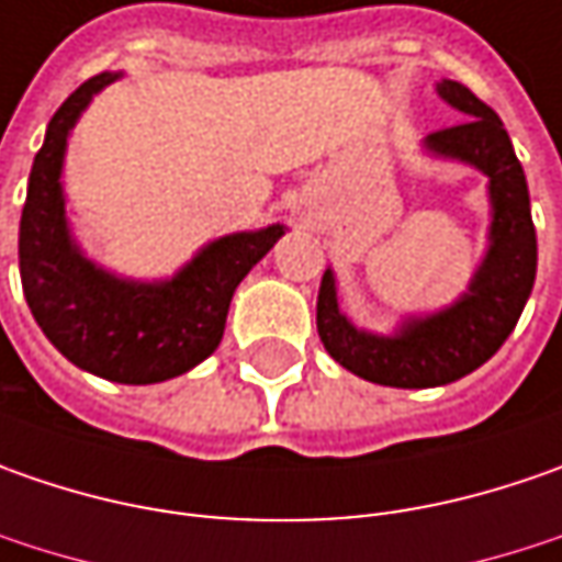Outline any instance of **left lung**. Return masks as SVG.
Instances as JSON below:
<instances>
[{
  "instance_id": "1",
  "label": "left lung",
  "mask_w": 562,
  "mask_h": 562,
  "mask_svg": "<svg viewBox=\"0 0 562 562\" xmlns=\"http://www.w3.org/2000/svg\"><path fill=\"white\" fill-rule=\"evenodd\" d=\"M438 97L463 121L428 134L422 140L425 153L472 165L487 178V249L469 288L438 313L406 315L391 335L362 331L340 313L331 269L322 274L315 303L318 337L331 359L347 372L387 387H438L475 372L516 328L538 269L529 184L504 121L457 80H441Z\"/></svg>"
}]
</instances>
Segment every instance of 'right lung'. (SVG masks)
Here are the masks:
<instances>
[{
  "label": "right lung",
  "instance_id": "right-lung-1",
  "mask_svg": "<svg viewBox=\"0 0 562 562\" xmlns=\"http://www.w3.org/2000/svg\"><path fill=\"white\" fill-rule=\"evenodd\" d=\"M121 71H102L58 105L27 181L18 231L21 288L36 325L77 369L119 384H156L215 353L231 296L269 252L284 225L209 240L162 281H137L97 266L71 234L65 212V153L77 119Z\"/></svg>",
  "mask_w": 562,
  "mask_h": 562
}]
</instances>
